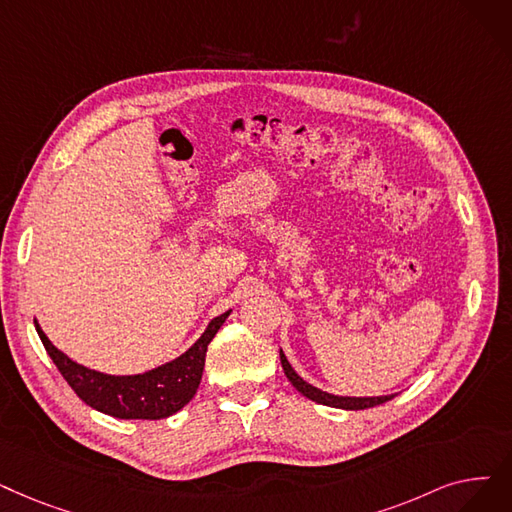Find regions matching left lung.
I'll return each mask as SVG.
<instances>
[{
  "instance_id": "left-lung-1",
  "label": "left lung",
  "mask_w": 512,
  "mask_h": 512,
  "mask_svg": "<svg viewBox=\"0 0 512 512\" xmlns=\"http://www.w3.org/2000/svg\"><path fill=\"white\" fill-rule=\"evenodd\" d=\"M280 362H282V370L286 374V379L293 383V387L305 395L307 399H311V402L316 404H324V406H330V408H343V410H366V408H374V406H381L385 402H389V399H393L395 395H383V397H339V395H330L326 391H320L316 389L314 385L305 383L301 376L293 370V366L288 364L286 355L280 351Z\"/></svg>"
}]
</instances>
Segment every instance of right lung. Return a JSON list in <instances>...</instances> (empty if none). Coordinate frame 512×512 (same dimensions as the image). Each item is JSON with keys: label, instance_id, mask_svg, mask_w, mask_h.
Here are the masks:
<instances>
[{"label": "right lung", "instance_id": "right-lung-1", "mask_svg": "<svg viewBox=\"0 0 512 512\" xmlns=\"http://www.w3.org/2000/svg\"><path fill=\"white\" fill-rule=\"evenodd\" d=\"M230 311L211 320L203 337L198 339L180 358L133 376H110L85 368L56 349L46 332L35 320L37 335L64 381L83 399L87 406L115 418L161 420L180 412L194 397L205 368L207 345L226 322Z\"/></svg>", "mask_w": 512, "mask_h": 512}]
</instances>
